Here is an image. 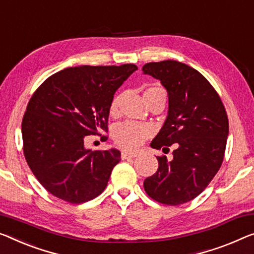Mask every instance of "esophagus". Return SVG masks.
<instances>
[{"mask_svg":"<svg viewBox=\"0 0 254 254\" xmlns=\"http://www.w3.org/2000/svg\"><path fill=\"white\" fill-rule=\"evenodd\" d=\"M137 156V154L135 153H127V151H122V154H121V157H122V160H127V158H134Z\"/></svg>","mask_w":254,"mask_h":254,"instance_id":"1","label":"esophagus"}]
</instances>
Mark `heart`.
<instances>
[{"label":"heart","mask_w":254,"mask_h":254,"mask_svg":"<svg viewBox=\"0 0 254 254\" xmlns=\"http://www.w3.org/2000/svg\"><path fill=\"white\" fill-rule=\"evenodd\" d=\"M151 92H164V90L161 88H149L145 91V94ZM122 99V93H117L114 96L111 101V106H109L111 114H117ZM151 134H153V127L148 124L135 123L132 121H126V122L117 124L113 131V137H114L117 146L127 150L137 149Z\"/></svg>","instance_id":"b5f03b06"}]
</instances>
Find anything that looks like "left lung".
I'll list each match as a JSON object with an SVG mask.
<instances>
[{
  "mask_svg": "<svg viewBox=\"0 0 254 254\" xmlns=\"http://www.w3.org/2000/svg\"><path fill=\"white\" fill-rule=\"evenodd\" d=\"M142 71L160 79L169 96L168 116L150 146L176 147L172 160L157 156V171L145 179L143 188L158 203L180 205L197 197L220 169L228 117L210 82L186 64L148 63Z\"/></svg>",
  "mask_w": 254,
  "mask_h": 254,
  "instance_id": "left-lung-1",
  "label": "left lung"
}]
</instances>
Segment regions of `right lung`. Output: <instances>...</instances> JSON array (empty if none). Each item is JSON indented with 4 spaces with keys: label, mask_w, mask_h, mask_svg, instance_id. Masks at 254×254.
<instances>
[{
    "label": "right lung",
    "mask_w": 254,
    "mask_h": 254,
    "mask_svg": "<svg viewBox=\"0 0 254 254\" xmlns=\"http://www.w3.org/2000/svg\"><path fill=\"white\" fill-rule=\"evenodd\" d=\"M137 69L133 64L69 67L34 92L21 123L24 155L50 194L81 204L104 191L121 153L86 149L84 139L108 131L114 93Z\"/></svg>",
    "instance_id": "obj_1"
}]
</instances>
